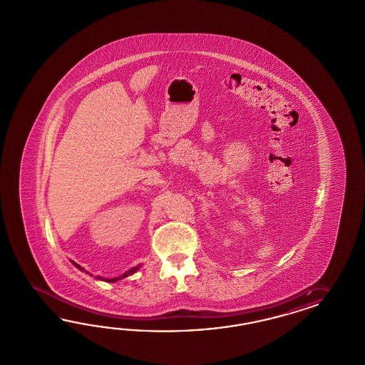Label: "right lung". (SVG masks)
Wrapping results in <instances>:
<instances>
[{"label": "right lung", "instance_id": "right-lung-1", "mask_svg": "<svg viewBox=\"0 0 365 365\" xmlns=\"http://www.w3.org/2000/svg\"><path fill=\"white\" fill-rule=\"evenodd\" d=\"M73 264H75V262H73ZM75 265H76V267H78V269H80V270H84V269H83L81 266L78 265V264H75ZM138 269H139V266H136V267H133L131 270H128L127 273H124V274H123V276L120 277V278H124V277L130 276V274H133V273H135V272H136ZM86 273H88V272H86ZM91 276H92V274H91ZM120 278H118V277H116V278H110V279H108V282H115V281H118V279H120Z\"/></svg>", "mask_w": 365, "mask_h": 365}]
</instances>
